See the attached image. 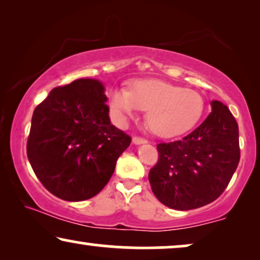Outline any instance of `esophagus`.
<instances>
[{
	"label": "esophagus",
	"mask_w": 260,
	"mask_h": 260,
	"mask_svg": "<svg viewBox=\"0 0 260 260\" xmlns=\"http://www.w3.org/2000/svg\"><path fill=\"white\" fill-rule=\"evenodd\" d=\"M133 143L136 144V145H141V144H145L148 143L147 140H144V138H140V137H134L133 138Z\"/></svg>",
	"instance_id": "esophagus-1"
}]
</instances>
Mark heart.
I'll return each mask as SVG.
<instances>
[{
    "instance_id": "heart-1",
    "label": "heart",
    "mask_w": 260,
    "mask_h": 260,
    "mask_svg": "<svg viewBox=\"0 0 260 260\" xmlns=\"http://www.w3.org/2000/svg\"><path fill=\"white\" fill-rule=\"evenodd\" d=\"M117 122L125 124L138 110H147L145 120L158 136H177L187 133L204 113V99L197 91L162 80H136L130 90L115 87L109 93Z\"/></svg>"
}]
</instances>
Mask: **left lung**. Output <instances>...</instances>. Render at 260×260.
I'll return each instance as SVG.
<instances>
[{
  "mask_svg": "<svg viewBox=\"0 0 260 260\" xmlns=\"http://www.w3.org/2000/svg\"><path fill=\"white\" fill-rule=\"evenodd\" d=\"M212 112L182 140L157 145L149 172L152 193L167 207L188 211L211 204L226 189L240 159L239 127L229 108L212 101Z\"/></svg>",
  "mask_w": 260,
  "mask_h": 260,
  "instance_id": "left-lung-1",
  "label": "left lung"
}]
</instances>
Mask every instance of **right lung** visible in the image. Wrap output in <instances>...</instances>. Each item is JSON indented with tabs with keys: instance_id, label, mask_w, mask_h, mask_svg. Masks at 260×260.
<instances>
[{
	"instance_id": "1",
	"label": "right lung",
	"mask_w": 260,
	"mask_h": 260,
	"mask_svg": "<svg viewBox=\"0 0 260 260\" xmlns=\"http://www.w3.org/2000/svg\"><path fill=\"white\" fill-rule=\"evenodd\" d=\"M101 80L80 78L53 88L34 110L28 159L46 189L62 200L97 195L131 143L111 124Z\"/></svg>"
}]
</instances>
